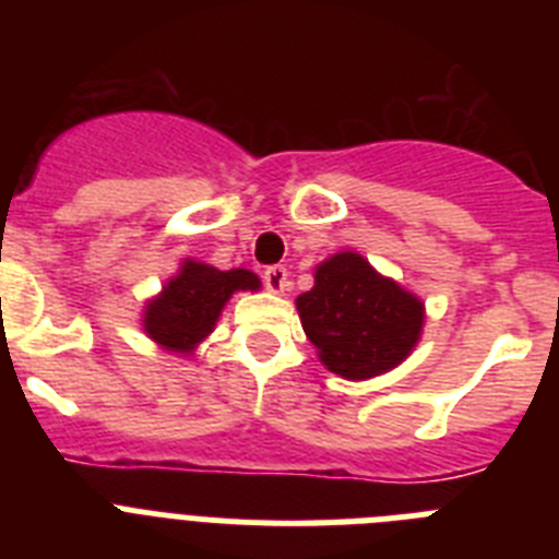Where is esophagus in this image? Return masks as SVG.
Wrapping results in <instances>:
<instances>
[{
	"label": "esophagus",
	"instance_id": "obj_1",
	"mask_svg": "<svg viewBox=\"0 0 559 559\" xmlns=\"http://www.w3.org/2000/svg\"><path fill=\"white\" fill-rule=\"evenodd\" d=\"M264 287L270 289V293H275V295L284 293V289L289 287L287 266H281V264L266 266V270H264Z\"/></svg>",
	"mask_w": 559,
	"mask_h": 559
}]
</instances>
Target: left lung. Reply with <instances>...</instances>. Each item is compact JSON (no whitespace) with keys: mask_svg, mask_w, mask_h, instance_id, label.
<instances>
[{"mask_svg":"<svg viewBox=\"0 0 559 559\" xmlns=\"http://www.w3.org/2000/svg\"><path fill=\"white\" fill-rule=\"evenodd\" d=\"M295 304L323 367L349 381L397 367L424 326V304L395 281L381 278L358 252L323 261L316 287Z\"/></svg>","mask_w":559,"mask_h":559,"instance_id":"1","label":"left lung"}]
</instances>
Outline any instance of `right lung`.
Segmentation results:
<instances>
[{"label": "right lung", "mask_w": 559, "mask_h": 559, "mask_svg": "<svg viewBox=\"0 0 559 559\" xmlns=\"http://www.w3.org/2000/svg\"><path fill=\"white\" fill-rule=\"evenodd\" d=\"M258 287V275L250 270L222 272L199 261H185L181 272L144 312V330L164 349L190 352L213 332L229 295Z\"/></svg>", "instance_id": "1"}]
</instances>
